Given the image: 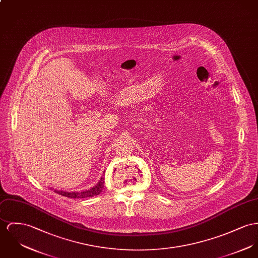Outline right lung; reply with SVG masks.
<instances>
[{
  "label": "right lung",
  "mask_w": 258,
  "mask_h": 258,
  "mask_svg": "<svg viewBox=\"0 0 258 258\" xmlns=\"http://www.w3.org/2000/svg\"><path fill=\"white\" fill-rule=\"evenodd\" d=\"M104 177H102L99 180V182L93 186L92 188L85 190V191H81V192H66V191H59V190H55V192L59 194L60 196H63L66 198H71V199H85V198H92L95 196H98L100 192H102L103 187H104Z\"/></svg>",
  "instance_id": "obj_1"
}]
</instances>
